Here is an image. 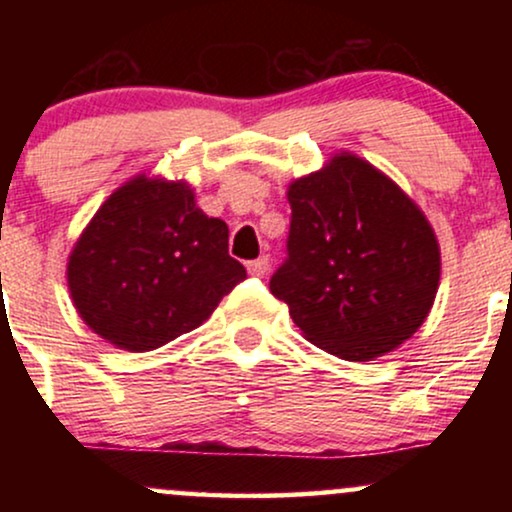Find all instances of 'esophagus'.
Segmentation results:
<instances>
[{"instance_id":"esophagus-1","label":"esophagus","mask_w":512,"mask_h":512,"mask_svg":"<svg viewBox=\"0 0 512 512\" xmlns=\"http://www.w3.org/2000/svg\"><path fill=\"white\" fill-rule=\"evenodd\" d=\"M267 269H269V257H267V255H262V257H257V260L248 262V272H250V276H257V279L267 274Z\"/></svg>"}]
</instances>
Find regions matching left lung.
Here are the masks:
<instances>
[{"mask_svg":"<svg viewBox=\"0 0 512 512\" xmlns=\"http://www.w3.org/2000/svg\"><path fill=\"white\" fill-rule=\"evenodd\" d=\"M286 260L269 279L320 349L370 361L421 327L436 298L440 250L431 223L361 158L342 154L289 187Z\"/></svg>","mask_w":512,"mask_h":512,"instance_id":"left-lung-1","label":"left lung"}]
</instances>
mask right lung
I'll return each instance as SVG.
<instances>
[{
  "instance_id": "1",
  "label": "right lung",
  "mask_w": 512,
  "mask_h": 512,
  "mask_svg": "<svg viewBox=\"0 0 512 512\" xmlns=\"http://www.w3.org/2000/svg\"><path fill=\"white\" fill-rule=\"evenodd\" d=\"M248 276L228 255V226L185 182L134 178L96 211L69 257L74 305L93 332L151 351L195 330Z\"/></svg>"
}]
</instances>
